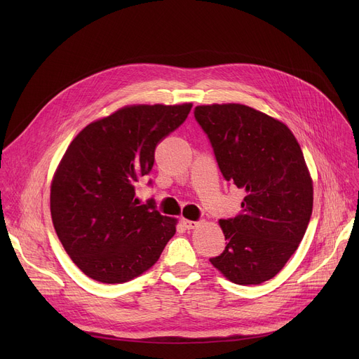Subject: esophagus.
<instances>
[{
  "label": "esophagus",
  "instance_id": "obj_1",
  "mask_svg": "<svg viewBox=\"0 0 359 359\" xmlns=\"http://www.w3.org/2000/svg\"><path fill=\"white\" fill-rule=\"evenodd\" d=\"M182 222H183V225H184V227L187 229V230H194V229H196L198 227V221H191V219H182Z\"/></svg>",
  "mask_w": 359,
  "mask_h": 359
}]
</instances>
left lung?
I'll use <instances>...</instances> for the list:
<instances>
[{
  "mask_svg": "<svg viewBox=\"0 0 359 359\" xmlns=\"http://www.w3.org/2000/svg\"><path fill=\"white\" fill-rule=\"evenodd\" d=\"M195 118L225 180L246 192L241 211L219 219L227 246L210 262L234 284H262L285 266L313 212L303 151L284 122L246 104L196 106Z\"/></svg>",
  "mask_w": 359,
  "mask_h": 359,
  "instance_id": "1",
  "label": "left lung"
}]
</instances>
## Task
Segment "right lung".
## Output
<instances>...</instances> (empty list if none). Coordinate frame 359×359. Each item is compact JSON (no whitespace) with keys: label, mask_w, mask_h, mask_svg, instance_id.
I'll list each match as a JSON object with an SVG mask.
<instances>
[{"label":"right lung","mask_w":359,"mask_h":359,"mask_svg":"<svg viewBox=\"0 0 359 359\" xmlns=\"http://www.w3.org/2000/svg\"><path fill=\"white\" fill-rule=\"evenodd\" d=\"M192 103L130 104L88 123L68 145L50 183V215L71 260L88 278L122 284L156 265L177 219L140 205L135 183L157 144Z\"/></svg>","instance_id":"add662e5"}]
</instances>
